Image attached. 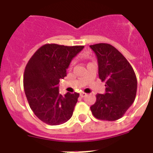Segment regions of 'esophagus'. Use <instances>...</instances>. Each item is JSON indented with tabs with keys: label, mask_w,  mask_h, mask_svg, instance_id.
I'll list each match as a JSON object with an SVG mask.
<instances>
[{
	"label": "esophagus",
	"mask_w": 153,
	"mask_h": 153,
	"mask_svg": "<svg viewBox=\"0 0 153 153\" xmlns=\"http://www.w3.org/2000/svg\"><path fill=\"white\" fill-rule=\"evenodd\" d=\"M86 96H87V94H86V93H85V92H81V93H80V96H81V97H82V98L85 97Z\"/></svg>",
	"instance_id": "1"
}]
</instances>
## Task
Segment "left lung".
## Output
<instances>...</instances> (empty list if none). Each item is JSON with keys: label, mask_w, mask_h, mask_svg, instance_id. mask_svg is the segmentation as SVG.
<instances>
[{"label": "left lung", "mask_w": 153, "mask_h": 153, "mask_svg": "<svg viewBox=\"0 0 153 153\" xmlns=\"http://www.w3.org/2000/svg\"><path fill=\"white\" fill-rule=\"evenodd\" d=\"M96 53L99 77L106 82L105 94L96 95L90 106L93 116L113 121L122 117L134 102L137 92V79L130 63L116 48L108 43L91 45Z\"/></svg>", "instance_id": "8db88e82"}]
</instances>
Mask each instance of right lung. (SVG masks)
Instances as JSON below:
<instances>
[{
	"mask_svg": "<svg viewBox=\"0 0 153 153\" xmlns=\"http://www.w3.org/2000/svg\"><path fill=\"white\" fill-rule=\"evenodd\" d=\"M83 46L45 44L26 65L23 85L29 106L36 116L50 125L64 124L71 117L79 94L59 93V82Z\"/></svg>",
	"mask_w": 153,
	"mask_h": 153,
	"instance_id": "1",
	"label": "right lung"
}]
</instances>
